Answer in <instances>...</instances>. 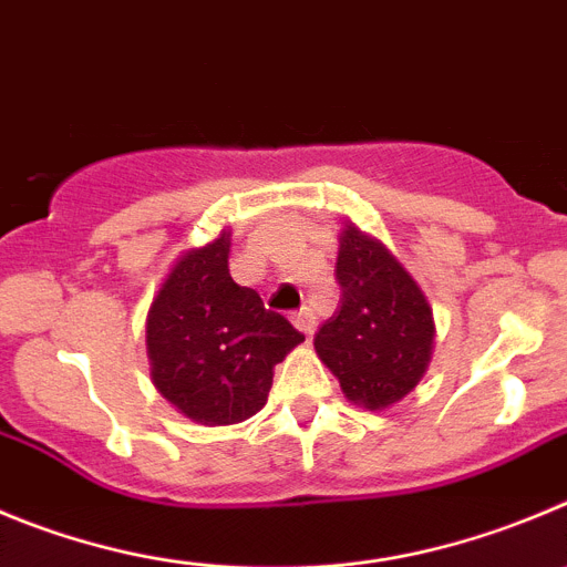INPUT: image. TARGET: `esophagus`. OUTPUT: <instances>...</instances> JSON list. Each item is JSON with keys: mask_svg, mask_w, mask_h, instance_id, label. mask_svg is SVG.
Masks as SVG:
<instances>
[{"mask_svg": "<svg viewBox=\"0 0 567 567\" xmlns=\"http://www.w3.org/2000/svg\"><path fill=\"white\" fill-rule=\"evenodd\" d=\"M293 324H296V330L299 332H305V336H313L316 332V316H313V310L310 308H301L299 313L293 316Z\"/></svg>", "mask_w": 567, "mask_h": 567, "instance_id": "esophagus-1", "label": "esophagus"}]
</instances>
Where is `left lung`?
I'll use <instances>...</instances> for the list:
<instances>
[{"label": "left lung", "instance_id": "obj_1", "mask_svg": "<svg viewBox=\"0 0 567 567\" xmlns=\"http://www.w3.org/2000/svg\"><path fill=\"white\" fill-rule=\"evenodd\" d=\"M336 279L341 305L316 332V352L347 400L389 409L414 391L431 363V305L394 254L352 224L341 231Z\"/></svg>", "mask_w": 567, "mask_h": 567}]
</instances>
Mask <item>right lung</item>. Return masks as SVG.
<instances>
[{
    "label": "right lung",
    "mask_w": 567,
    "mask_h": 567,
    "mask_svg": "<svg viewBox=\"0 0 567 567\" xmlns=\"http://www.w3.org/2000/svg\"><path fill=\"white\" fill-rule=\"evenodd\" d=\"M231 231L189 248L147 310V361L167 403L200 425H235L268 400L274 367L305 341L229 274Z\"/></svg>",
    "instance_id": "add662e5"
}]
</instances>
